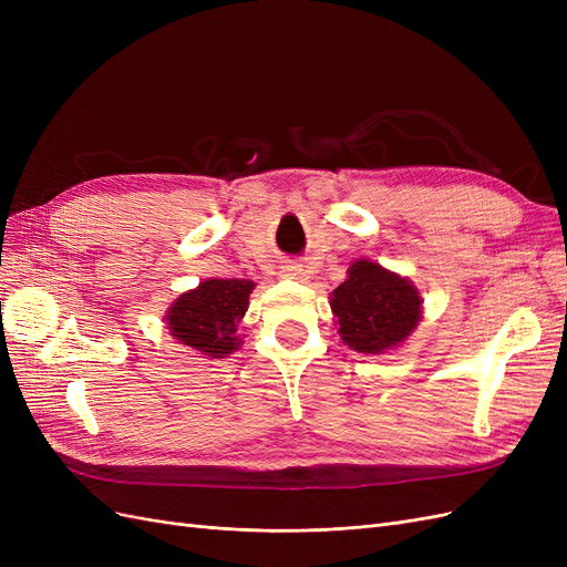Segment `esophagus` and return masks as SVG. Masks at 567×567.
I'll use <instances>...</instances> for the list:
<instances>
[{
  "label": "esophagus",
  "instance_id": "34e87169",
  "mask_svg": "<svg viewBox=\"0 0 567 567\" xmlns=\"http://www.w3.org/2000/svg\"><path fill=\"white\" fill-rule=\"evenodd\" d=\"M281 277L284 279H293V281H307V269L302 265H284L281 267Z\"/></svg>",
  "mask_w": 567,
  "mask_h": 567
}]
</instances>
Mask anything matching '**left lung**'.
I'll list each match as a JSON object with an SVG mask.
<instances>
[{"label": "left lung", "mask_w": 567, "mask_h": 567, "mask_svg": "<svg viewBox=\"0 0 567 567\" xmlns=\"http://www.w3.org/2000/svg\"><path fill=\"white\" fill-rule=\"evenodd\" d=\"M421 296L400 274L357 260L331 293V312L342 342L354 352L383 354L400 348L421 321Z\"/></svg>", "instance_id": "8db88e82"}]
</instances>
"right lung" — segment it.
<instances>
[{
  "mask_svg": "<svg viewBox=\"0 0 567 567\" xmlns=\"http://www.w3.org/2000/svg\"><path fill=\"white\" fill-rule=\"evenodd\" d=\"M255 284L248 279H208L182 293L165 315L167 329L182 346L210 359H221L241 348L236 336Z\"/></svg>",
  "mask_w": 567,
  "mask_h": 567,
  "instance_id": "right-lung-1",
  "label": "right lung"
}]
</instances>
